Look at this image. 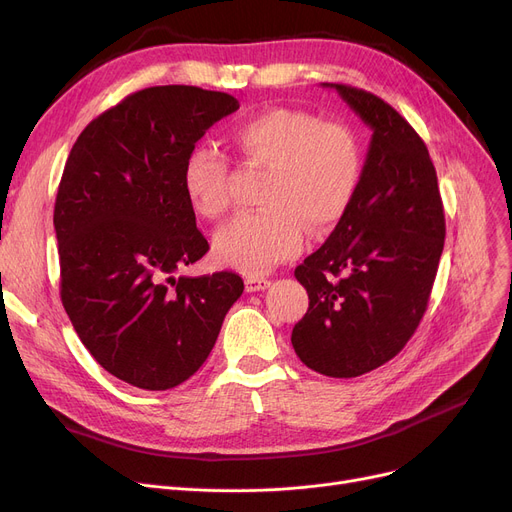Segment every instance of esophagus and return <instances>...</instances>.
Wrapping results in <instances>:
<instances>
[{
	"mask_svg": "<svg viewBox=\"0 0 512 512\" xmlns=\"http://www.w3.org/2000/svg\"><path fill=\"white\" fill-rule=\"evenodd\" d=\"M272 282L267 278H259V276H249L245 280V286H247V292H257V290H265L267 286H270Z\"/></svg>",
	"mask_w": 512,
	"mask_h": 512,
	"instance_id": "esophagus-1",
	"label": "esophagus"
}]
</instances>
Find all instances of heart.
<instances>
[{
	"label": "heart",
	"mask_w": 512,
	"mask_h": 512,
	"mask_svg": "<svg viewBox=\"0 0 512 512\" xmlns=\"http://www.w3.org/2000/svg\"><path fill=\"white\" fill-rule=\"evenodd\" d=\"M232 145L255 166H270L263 203L270 207L242 215L213 240L220 263L245 274H261L303 249L308 224L328 232L351 205L361 178V149L342 122L272 107L238 122ZM184 195L205 218H222L232 205L230 161L209 145H197L182 164Z\"/></svg>",
	"instance_id": "obj_1"
}]
</instances>
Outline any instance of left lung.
Wrapping results in <instances>:
<instances>
[{
  "label": "left lung",
  "mask_w": 512,
  "mask_h": 512,
  "mask_svg": "<svg viewBox=\"0 0 512 512\" xmlns=\"http://www.w3.org/2000/svg\"><path fill=\"white\" fill-rule=\"evenodd\" d=\"M373 130L355 197L294 276L309 309L292 346L313 371L357 378L396 357L427 309L444 249V205L432 157L390 103L330 85Z\"/></svg>",
  "instance_id": "left-lung-1"
}]
</instances>
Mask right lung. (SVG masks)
<instances>
[{
    "label": "right lung",
    "mask_w": 512,
    "mask_h": 512,
    "mask_svg": "<svg viewBox=\"0 0 512 512\" xmlns=\"http://www.w3.org/2000/svg\"><path fill=\"white\" fill-rule=\"evenodd\" d=\"M236 110L228 93L149 87L97 116L68 155L53 209L62 305L93 359L130 386L191 378L245 290L234 272L176 276L209 251L184 157Z\"/></svg>",
    "instance_id": "right-lung-1"
}]
</instances>
